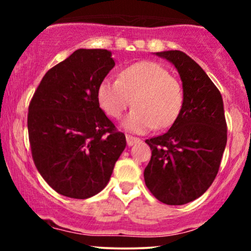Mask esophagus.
<instances>
[{
  "mask_svg": "<svg viewBox=\"0 0 251 251\" xmlns=\"http://www.w3.org/2000/svg\"><path fill=\"white\" fill-rule=\"evenodd\" d=\"M126 142H127L128 146H132L135 143H139L140 139H139V138H137V137H133V135L127 134V135H126Z\"/></svg>",
  "mask_w": 251,
  "mask_h": 251,
  "instance_id": "obj_1",
  "label": "esophagus"
}]
</instances>
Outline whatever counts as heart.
<instances>
[{
  "instance_id": "1",
  "label": "heart",
  "mask_w": 251,
  "mask_h": 251,
  "mask_svg": "<svg viewBox=\"0 0 251 251\" xmlns=\"http://www.w3.org/2000/svg\"><path fill=\"white\" fill-rule=\"evenodd\" d=\"M98 99L103 112L113 119H120L133 99L134 108L123 126L134 133H144L154 127H170L177 122L184 106V92L179 81L162 66L140 61L123 68L117 80H103Z\"/></svg>"
}]
</instances>
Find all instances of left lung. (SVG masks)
I'll use <instances>...</instances> for the list:
<instances>
[{
	"label": "left lung",
	"mask_w": 251,
	"mask_h": 251,
	"mask_svg": "<svg viewBox=\"0 0 251 251\" xmlns=\"http://www.w3.org/2000/svg\"><path fill=\"white\" fill-rule=\"evenodd\" d=\"M155 54L177 68L183 82L184 106L166 133L145 140L152 155L144 179L158 201L183 205L201 197L220 170L227 129L223 99L205 72L185 53Z\"/></svg>",
	"instance_id": "1"
}]
</instances>
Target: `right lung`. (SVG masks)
<instances>
[{"instance_id": "obj_1", "label": "right lung", "mask_w": 251, "mask_h": 251, "mask_svg": "<svg viewBox=\"0 0 251 251\" xmlns=\"http://www.w3.org/2000/svg\"><path fill=\"white\" fill-rule=\"evenodd\" d=\"M107 50H77L50 68L28 107L37 171L57 194L86 200L107 185L126 138L99 106L98 89L116 62Z\"/></svg>"}]
</instances>
